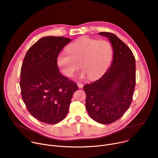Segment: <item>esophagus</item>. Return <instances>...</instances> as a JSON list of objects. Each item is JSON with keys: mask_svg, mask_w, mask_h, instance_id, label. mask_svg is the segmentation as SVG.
<instances>
[{"mask_svg": "<svg viewBox=\"0 0 158 158\" xmlns=\"http://www.w3.org/2000/svg\"><path fill=\"white\" fill-rule=\"evenodd\" d=\"M77 86H78V87H79V89H81V88H82V87H83L84 85H83V84L79 82V83H77Z\"/></svg>", "mask_w": 158, "mask_h": 158, "instance_id": "34e87169", "label": "esophagus"}]
</instances>
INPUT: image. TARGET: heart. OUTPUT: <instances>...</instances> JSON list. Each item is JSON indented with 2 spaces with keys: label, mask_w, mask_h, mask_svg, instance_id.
<instances>
[{
  "label": "heart",
  "mask_w": 158,
  "mask_h": 158,
  "mask_svg": "<svg viewBox=\"0 0 158 158\" xmlns=\"http://www.w3.org/2000/svg\"><path fill=\"white\" fill-rule=\"evenodd\" d=\"M67 52L59 53L57 63L61 72L72 77L79 68L82 70L79 79L87 76L95 79L102 75L107 69L112 56L111 44L106 40H98L87 37H82L71 44Z\"/></svg>",
  "instance_id": "obj_1"
}]
</instances>
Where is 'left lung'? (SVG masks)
<instances>
[{"label":"left lung","instance_id":"1","mask_svg":"<svg viewBox=\"0 0 158 158\" xmlns=\"http://www.w3.org/2000/svg\"><path fill=\"white\" fill-rule=\"evenodd\" d=\"M99 34L109 39L113 57L99 79L84 86L85 107L93 120L109 124L119 119L131 105L136 84V60L131 49L116 35L106 32Z\"/></svg>","mask_w":158,"mask_h":158}]
</instances>
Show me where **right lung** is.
Here are the masks:
<instances>
[{
	"label": "right lung",
	"instance_id": "right-lung-1",
	"mask_svg": "<svg viewBox=\"0 0 158 158\" xmlns=\"http://www.w3.org/2000/svg\"><path fill=\"white\" fill-rule=\"evenodd\" d=\"M71 41L63 37L40 39L27 51L20 71L22 99L31 115L40 122L54 124L68 112L76 84L59 73L57 58Z\"/></svg>",
	"mask_w": 158,
	"mask_h": 158
}]
</instances>
